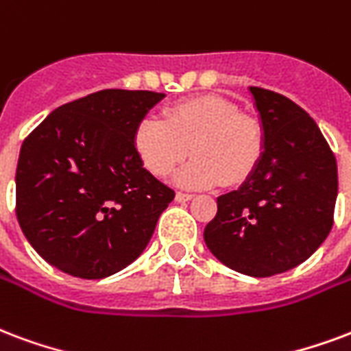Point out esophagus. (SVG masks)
Returning <instances> with one entry per match:
<instances>
[{"label": "esophagus", "mask_w": 351, "mask_h": 351, "mask_svg": "<svg viewBox=\"0 0 351 351\" xmlns=\"http://www.w3.org/2000/svg\"><path fill=\"white\" fill-rule=\"evenodd\" d=\"M193 199V195H189V193H182V191H178L175 195V201L176 202H188Z\"/></svg>", "instance_id": "esophagus-1"}]
</instances>
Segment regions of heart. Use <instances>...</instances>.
I'll use <instances>...</instances> for the list:
<instances>
[{"mask_svg": "<svg viewBox=\"0 0 351 351\" xmlns=\"http://www.w3.org/2000/svg\"><path fill=\"white\" fill-rule=\"evenodd\" d=\"M132 141L143 167L154 176L173 173L191 150L195 158L176 175L184 188L236 186L253 175L264 154L261 123L217 95L173 104L163 119L143 117Z\"/></svg>", "mask_w": 351, "mask_h": 351, "instance_id": "obj_1", "label": "heart"}]
</instances>
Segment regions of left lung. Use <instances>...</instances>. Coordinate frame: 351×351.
Segmentation results:
<instances>
[{"label": "left lung", "instance_id": "obj_1", "mask_svg": "<svg viewBox=\"0 0 351 351\" xmlns=\"http://www.w3.org/2000/svg\"><path fill=\"white\" fill-rule=\"evenodd\" d=\"M249 90L264 154L240 188L217 197L204 241L227 268L269 277L300 266L328 238L339 176L333 152L307 111L274 90Z\"/></svg>", "mask_w": 351, "mask_h": 351}]
</instances>
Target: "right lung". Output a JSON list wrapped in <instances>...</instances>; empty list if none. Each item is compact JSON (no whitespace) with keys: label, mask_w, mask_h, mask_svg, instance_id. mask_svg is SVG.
I'll return each instance as SVG.
<instances>
[{"label":"right lung","mask_w":351,"mask_h":351,"mask_svg":"<svg viewBox=\"0 0 351 351\" xmlns=\"http://www.w3.org/2000/svg\"><path fill=\"white\" fill-rule=\"evenodd\" d=\"M163 93L104 89L51 111L20 149L16 217L44 261L104 279L141 255L175 191L134 150V128Z\"/></svg>","instance_id":"1"}]
</instances>
